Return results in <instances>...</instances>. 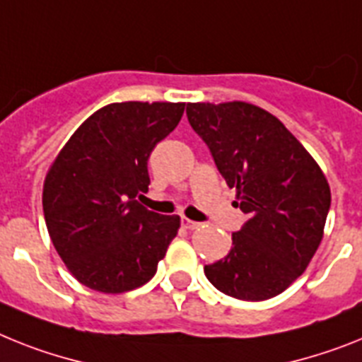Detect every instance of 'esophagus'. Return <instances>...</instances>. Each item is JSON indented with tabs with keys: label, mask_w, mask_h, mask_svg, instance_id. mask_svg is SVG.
<instances>
[{
	"label": "esophagus",
	"mask_w": 362,
	"mask_h": 362,
	"mask_svg": "<svg viewBox=\"0 0 362 362\" xmlns=\"http://www.w3.org/2000/svg\"><path fill=\"white\" fill-rule=\"evenodd\" d=\"M182 226L186 228V230H197V228H200V223L189 221V218H182Z\"/></svg>",
	"instance_id": "obj_1"
}]
</instances>
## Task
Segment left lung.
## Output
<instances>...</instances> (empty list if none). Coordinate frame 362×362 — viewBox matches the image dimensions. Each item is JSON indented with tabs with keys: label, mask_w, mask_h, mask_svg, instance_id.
I'll list each match as a JSON object with an SVG mask.
<instances>
[{
	"label": "left lung",
	"mask_w": 362,
	"mask_h": 362,
	"mask_svg": "<svg viewBox=\"0 0 362 362\" xmlns=\"http://www.w3.org/2000/svg\"><path fill=\"white\" fill-rule=\"evenodd\" d=\"M187 119L214 154L248 221L224 259L206 265L221 293L261 302L303 274L324 238L331 191L326 175L285 124L245 101L189 103Z\"/></svg>",
	"instance_id": "8db88e82"
}]
</instances>
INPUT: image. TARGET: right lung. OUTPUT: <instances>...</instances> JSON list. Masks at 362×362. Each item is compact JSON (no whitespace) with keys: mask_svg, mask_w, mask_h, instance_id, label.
<instances>
[{"mask_svg":"<svg viewBox=\"0 0 362 362\" xmlns=\"http://www.w3.org/2000/svg\"><path fill=\"white\" fill-rule=\"evenodd\" d=\"M186 103H112L93 112L47 169L42 204L47 232L77 281L105 294L138 289L180 228L178 215L139 204L147 160L180 123Z\"/></svg>","mask_w":362,"mask_h":362,"instance_id":"add662e5","label":"right lung"}]
</instances>
